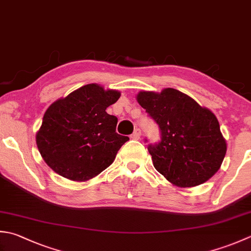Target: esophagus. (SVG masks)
<instances>
[{
	"mask_svg": "<svg viewBox=\"0 0 251 251\" xmlns=\"http://www.w3.org/2000/svg\"><path fill=\"white\" fill-rule=\"evenodd\" d=\"M140 136H141V130L139 128H136L134 130V132H132V134L130 135V138L134 139V140H138L140 138Z\"/></svg>",
	"mask_w": 251,
	"mask_h": 251,
	"instance_id": "obj_1",
	"label": "esophagus"
}]
</instances>
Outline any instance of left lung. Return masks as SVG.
Here are the masks:
<instances>
[{
    "label": "left lung",
    "mask_w": 251,
    "mask_h": 251,
    "mask_svg": "<svg viewBox=\"0 0 251 251\" xmlns=\"http://www.w3.org/2000/svg\"><path fill=\"white\" fill-rule=\"evenodd\" d=\"M137 101L161 130V141L148 146L159 173L183 188L203 184L217 173L226 141L212 112L173 88L140 91Z\"/></svg>",
    "instance_id": "left-lung-1"
}]
</instances>
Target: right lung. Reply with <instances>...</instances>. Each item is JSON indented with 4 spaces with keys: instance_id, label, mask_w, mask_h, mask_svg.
<instances>
[{
    "instance_id": "obj_1",
    "label": "right lung",
    "mask_w": 251,
    "mask_h": 251,
    "mask_svg": "<svg viewBox=\"0 0 251 251\" xmlns=\"http://www.w3.org/2000/svg\"><path fill=\"white\" fill-rule=\"evenodd\" d=\"M120 97L119 91L89 83L49 106L36 141L44 162L55 173L85 181L113 163L129 140L115 131L116 116L105 112Z\"/></svg>"
}]
</instances>
